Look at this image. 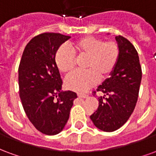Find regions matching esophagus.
Listing matches in <instances>:
<instances>
[{"label": "esophagus", "mask_w": 156, "mask_h": 156, "mask_svg": "<svg viewBox=\"0 0 156 156\" xmlns=\"http://www.w3.org/2000/svg\"><path fill=\"white\" fill-rule=\"evenodd\" d=\"M78 98H87L88 97V94H78Z\"/></svg>", "instance_id": "1"}]
</instances>
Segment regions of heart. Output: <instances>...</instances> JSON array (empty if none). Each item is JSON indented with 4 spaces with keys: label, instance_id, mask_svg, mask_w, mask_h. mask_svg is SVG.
<instances>
[{
    "label": "heart",
    "instance_id": "heart-1",
    "mask_svg": "<svg viewBox=\"0 0 156 156\" xmlns=\"http://www.w3.org/2000/svg\"><path fill=\"white\" fill-rule=\"evenodd\" d=\"M68 51L59 49L55 56L57 68L65 75L72 74L75 70L76 59L86 58L83 63L84 72L68 77L65 85L68 89L85 92L97 83L98 78H108L118 63L120 49L116 41H105L93 36H87L68 43Z\"/></svg>",
    "mask_w": 156,
    "mask_h": 156
}]
</instances>
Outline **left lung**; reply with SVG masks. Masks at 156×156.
I'll return each mask as SVG.
<instances>
[{
	"mask_svg": "<svg viewBox=\"0 0 156 156\" xmlns=\"http://www.w3.org/2000/svg\"><path fill=\"white\" fill-rule=\"evenodd\" d=\"M120 54L111 77L96 91L105 94L98 98V107L90 116L95 126L106 132H113L123 126L134 111L137 103L142 70L138 52L128 39L115 37Z\"/></svg>",
	"mask_w": 156,
	"mask_h": 156,
	"instance_id": "left-lung-1",
	"label": "left lung"
}]
</instances>
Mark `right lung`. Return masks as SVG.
Segmentation results:
<instances>
[{
  "label": "right lung",
  "instance_id": "1",
  "mask_svg": "<svg viewBox=\"0 0 156 156\" xmlns=\"http://www.w3.org/2000/svg\"><path fill=\"white\" fill-rule=\"evenodd\" d=\"M69 38L55 32L35 36L19 64V95L24 111L34 127L48 135L63 129L77 98L74 92H61L62 81L55 62L58 48Z\"/></svg>",
  "mask_w": 156,
  "mask_h": 156
}]
</instances>
